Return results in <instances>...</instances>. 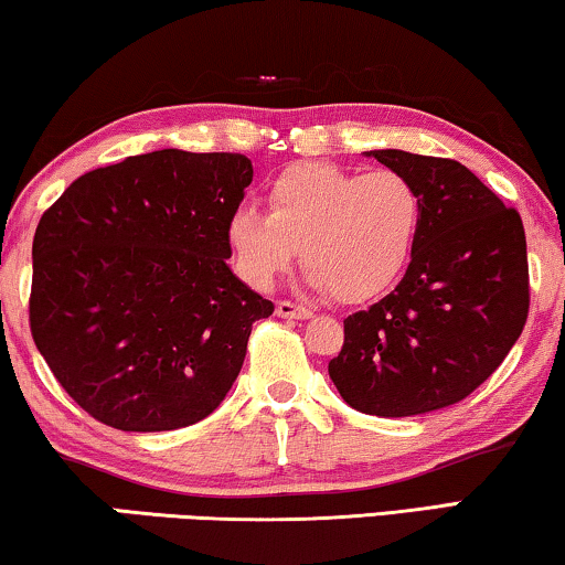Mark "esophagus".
I'll use <instances>...</instances> for the list:
<instances>
[{"label": "esophagus", "instance_id": "esophagus-1", "mask_svg": "<svg viewBox=\"0 0 565 565\" xmlns=\"http://www.w3.org/2000/svg\"><path fill=\"white\" fill-rule=\"evenodd\" d=\"M276 315L284 317V320H307V317H312V309L305 305H297V301L281 299L276 301Z\"/></svg>", "mask_w": 565, "mask_h": 565}]
</instances>
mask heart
<instances>
[{
	"instance_id": "b5f03b06",
	"label": "heart",
	"mask_w": 565,
	"mask_h": 565,
	"mask_svg": "<svg viewBox=\"0 0 565 565\" xmlns=\"http://www.w3.org/2000/svg\"><path fill=\"white\" fill-rule=\"evenodd\" d=\"M268 214L237 206L227 245L237 274L268 289L294 256L317 289L338 301L384 294L407 268L423 225V196L399 171H345L294 163L271 181Z\"/></svg>"
}]
</instances>
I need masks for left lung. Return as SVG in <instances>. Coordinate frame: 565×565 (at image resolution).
<instances>
[{
	"label": "left lung",
	"instance_id": "left-lung-1",
	"mask_svg": "<svg viewBox=\"0 0 565 565\" xmlns=\"http://www.w3.org/2000/svg\"><path fill=\"white\" fill-rule=\"evenodd\" d=\"M423 196L404 279L348 317L332 384L353 409L412 417L479 388L522 335L530 309L527 243L518 210L450 158L369 150Z\"/></svg>",
	"mask_w": 565,
	"mask_h": 565
}]
</instances>
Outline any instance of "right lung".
I'll return each mask as SVG.
<instances>
[{
  "label": "right lung",
  "mask_w": 565,
  "mask_h": 565,
  "mask_svg": "<svg viewBox=\"0 0 565 565\" xmlns=\"http://www.w3.org/2000/svg\"><path fill=\"white\" fill-rule=\"evenodd\" d=\"M241 153L153 150L78 177L38 222L30 332L94 419L125 433L212 415L274 305L230 271Z\"/></svg>",
  "instance_id": "add662e5"
}]
</instances>
